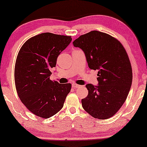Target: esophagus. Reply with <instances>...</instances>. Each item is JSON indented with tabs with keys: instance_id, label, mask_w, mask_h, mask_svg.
Listing matches in <instances>:
<instances>
[{
	"instance_id": "1",
	"label": "esophagus",
	"mask_w": 147,
	"mask_h": 147,
	"mask_svg": "<svg viewBox=\"0 0 147 147\" xmlns=\"http://www.w3.org/2000/svg\"><path fill=\"white\" fill-rule=\"evenodd\" d=\"M81 86L80 85H77V84H76V83H73V85H72V87H73V88H80Z\"/></svg>"
}]
</instances>
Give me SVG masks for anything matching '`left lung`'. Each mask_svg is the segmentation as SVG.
<instances>
[{
	"label": "left lung",
	"mask_w": 147,
	"mask_h": 147,
	"mask_svg": "<svg viewBox=\"0 0 147 147\" xmlns=\"http://www.w3.org/2000/svg\"><path fill=\"white\" fill-rule=\"evenodd\" d=\"M73 44L83 50L88 67L98 70V85H86L88 94L82 100L83 108L96 119L112 117L125 102L132 83V67L125 49L114 37L98 31L81 35Z\"/></svg>",
	"instance_id": "8db88e82"
}]
</instances>
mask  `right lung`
Here are the masks:
<instances>
[{
	"instance_id": "right-lung-1",
	"label": "right lung",
	"mask_w": 147,
	"mask_h": 147,
	"mask_svg": "<svg viewBox=\"0 0 147 147\" xmlns=\"http://www.w3.org/2000/svg\"><path fill=\"white\" fill-rule=\"evenodd\" d=\"M72 41L71 36L43 33L28 39L16 61L15 85L22 103L33 114L47 119L64 105L71 83L50 80L59 55Z\"/></svg>"
}]
</instances>
